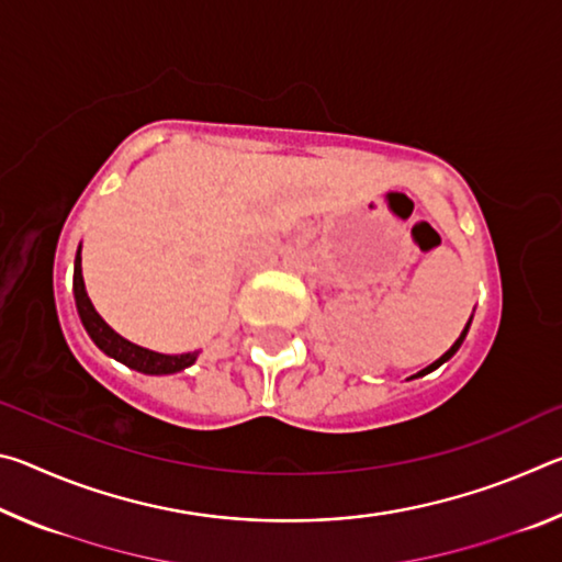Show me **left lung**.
I'll return each mask as SVG.
<instances>
[{
	"label": "left lung",
	"mask_w": 562,
	"mask_h": 562,
	"mask_svg": "<svg viewBox=\"0 0 562 562\" xmlns=\"http://www.w3.org/2000/svg\"><path fill=\"white\" fill-rule=\"evenodd\" d=\"M469 327H471V319H469V325H465V327H463V331H461V337L453 341V345H451V349H449V351H446V355H441L439 359H436V361H434V364H429V367H426V369H422V372H418V374H414V376H424V374H429V372H434V369H439V367L443 364V361H449V359H451V357L456 355V351H459V347L463 345V339H465V335H469Z\"/></svg>",
	"instance_id": "left-lung-1"
}]
</instances>
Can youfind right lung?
<instances>
[{
    "label": "right lung",
    "instance_id": "right-lung-1",
    "mask_svg": "<svg viewBox=\"0 0 562 562\" xmlns=\"http://www.w3.org/2000/svg\"><path fill=\"white\" fill-rule=\"evenodd\" d=\"M74 297H76V310H79L81 325L89 331L93 345H97L103 355L119 359L121 364L136 369V372L176 374V372H183L186 367H190L198 359V351H188V355H160V351H150L146 347L133 345V341L123 339L119 331H113L106 322L101 319L99 312L93 310L87 288H83L81 245L79 250H76V260H74Z\"/></svg>",
    "mask_w": 562,
    "mask_h": 562
}]
</instances>
